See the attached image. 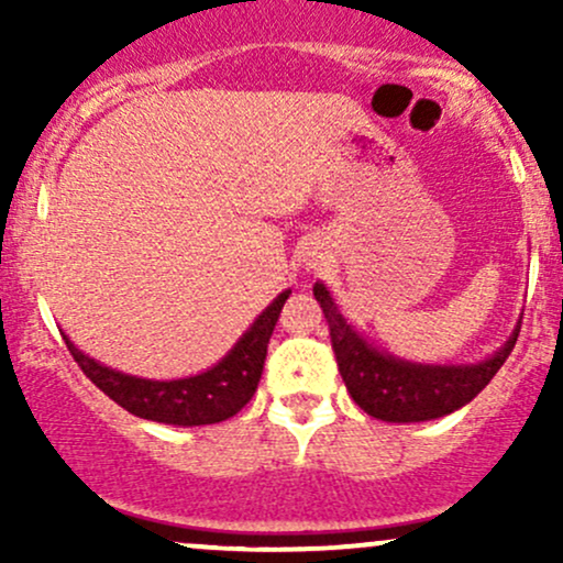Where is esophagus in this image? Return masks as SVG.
Segmentation results:
<instances>
[{
    "mask_svg": "<svg viewBox=\"0 0 563 563\" xmlns=\"http://www.w3.org/2000/svg\"><path fill=\"white\" fill-rule=\"evenodd\" d=\"M309 264H312V267H318V262H314V260H312V262H309Z\"/></svg>",
    "mask_w": 563,
    "mask_h": 563,
    "instance_id": "34e87169",
    "label": "esophagus"
}]
</instances>
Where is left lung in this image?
I'll return each mask as SVG.
<instances>
[{"label": "left lung", "instance_id": "obj_1", "mask_svg": "<svg viewBox=\"0 0 563 563\" xmlns=\"http://www.w3.org/2000/svg\"><path fill=\"white\" fill-rule=\"evenodd\" d=\"M312 290L331 328L335 363H339L349 394L367 416L389 423L431 421L468 405L500 371L519 339L521 325H516L506 344L497 349L493 357L476 365L407 363L367 344L344 320L331 290L322 283H314Z\"/></svg>", "mask_w": 563, "mask_h": 563}]
</instances>
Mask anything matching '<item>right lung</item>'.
Here are the masks:
<instances>
[{"label":"right lung","mask_w":563,"mask_h":563,"mask_svg":"<svg viewBox=\"0 0 563 563\" xmlns=\"http://www.w3.org/2000/svg\"><path fill=\"white\" fill-rule=\"evenodd\" d=\"M288 294L290 290H283L214 367L190 378L153 380L129 376V373L113 371V367L87 357L81 349L74 346L68 335L63 339L84 376L132 416L172 426L219 423L235 416L254 397L264 371L269 335L275 331V322L280 318Z\"/></svg>","instance_id":"obj_1"}]
</instances>
